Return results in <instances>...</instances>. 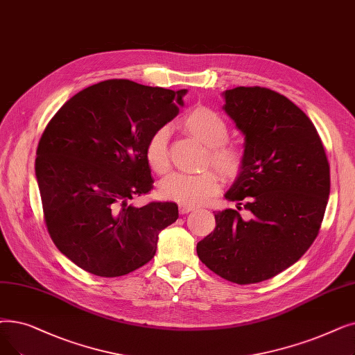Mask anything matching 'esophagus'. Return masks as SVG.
Here are the masks:
<instances>
[{
  "mask_svg": "<svg viewBox=\"0 0 355 355\" xmlns=\"http://www.w3.org/2000/svg\"><path fill=\"white\" fill-rule=\"evenodd\" d=\"M194 207L193 206H186V205H180V213L181 214H187L190 211H193Z\"/></svg>",
  "mask_w": 355,
  "mask_h": 355,
  "instance_id": "esophagus-1",
  "label": "esophagus"
}]
</instances>
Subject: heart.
Segmentation results:
<instances>
[{
	"label": "heart",
	"mask_w": 355,
	"mask_h": 355,
	"mask_svg": "<svg viewBox=\"0 0 355 355\" xmlns=\"http://www.w3.org/2000/svg\"><path fill=\"white\" fill-rule=\"evenodd\" d=\"M182 128L196 139L206 145V166H213L223 178H236L245 164V149L242 145L229 141V126L226 120L209 107H194L182 119ZM168 129L159 128L148 137L145 158L152 171L162 175L169 169ZM220 189L219 177L213 171L202 174L175 173L161 184V196L169 202L186 206H198L214 196Z\"/></svg>",
	"instance_id": "b5f03b06"
}]
</instances>
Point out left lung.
<instances>
[{
    "mask_svg": "<svg viewBox=\"0 0 355 355\" xmlns=\"http://www.w3.org/2000/svg\"><path fill=\"white\" fill-rule=\"evenodd\" d=\"M225 112L245 135V164L225 194L238 210L214 213L216 229L197 243L222 279L252 284L284 271L316 239L331 190L316 128L287 97L264 87L225 91ZM246 209L250 220L239 211Z\"/></svg>",
    "mask_w": 355,
    "mask_h": 355,
    "instance_id": "8db88e82",
    "label": "left lung"
}]
</instances>
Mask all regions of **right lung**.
<instances>
[{"mask_svg": "<svg viewBox=\"0 0 355 355\" xmlns=\"http://www.w3.org/2000/svg\"><path fill=\"white\" fill-rule=\"evenodd\" d=\"M186 89L107 80L71 97L44 128L36 177L56 248L80 268L120 277L144 267L178 206L130 200L153 189L148 137L171 121Z\"/></svg>", "mask_w": 355, "mask_h": 355, "instance_id": "1", "label": "right lung"}]
</instances>
